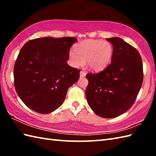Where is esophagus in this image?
Segmentation results:
<instances>
[{"label":"esophagus","mask_w":156,"mask_h":156,"mask_svg":"<svg viewBox=\"0 0 156 156\" xmlns=\"http://www.w3.org/2000/svg\"><path fill=\"white\" fill-rule=\"evenodd\" d=\"M86 75H87V74H86V72H84L83 71H80V76L81 78L84 77V76H86Z\"/></svg>","instance_id":"obj_1"}]
</instances>
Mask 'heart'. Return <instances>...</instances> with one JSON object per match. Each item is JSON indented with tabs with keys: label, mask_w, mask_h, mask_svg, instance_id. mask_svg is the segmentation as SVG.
Masks as SVG:
<instances>
[{
	"label": "heart",
	"mask_w": 156,
	"mask_h": 156,
	"mask_svg": "<svg viewBox=\"0 0 156 156\" xmlns=\"http://www.w3.org/2000/svg\"><path fill=\"white\" fill-rule=\"evenodd\" d=\"M113 54L110 43L98 39H86L74 46V51L69 53V62L73 67L78 68L84 64L93 70H101L109 63Z\"/></svg>",
	"instance_id": "1"
}]
</instances>
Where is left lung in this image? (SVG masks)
Instances as JSON below:
<instances>
[{
    "instance_id": "obj_1",
    "label": "left lung",
    "mask_w": 156,
    "mask_h": 156,
    "mask_svg": "<svg viewBox=\"0 0 156 156\" xmlns=\"http://www.w3.org/2000/svg\"><path fill=\"white\" fill-rule=\"evenodd\" d=\"M113 46L111 64L101 72L87 75L86 97L97 115L114 118L133 105L144 79L143 64L135 48L119 37L107 39Z\"/></svg>"
}]
</instances>
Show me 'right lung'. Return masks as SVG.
Masks as SVG:
<instances>
[{"label": "right lung", "mask_w": 156, "mask_h": 156, "mask_svg": "<svg viewBox=\"0 0 156 156\" xmlns=\"http://www.w3.org/2000/svg\"><path fill=\"white\" fill-rule=\"evenodd\" d=\"M75 37H40L21 48L14 67L19 98L31 110L48 114L64 102L68 89L80 78V70L66 62Z\"/></svg>", "instance_id": "1"}]
</instances>
